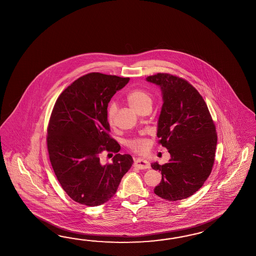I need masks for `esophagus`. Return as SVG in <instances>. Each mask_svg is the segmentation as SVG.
I'll list each match as a JSON object with an SVG mask.
<instances>
[{"label":"esophagus","instance_id":"esophagus-1","mask_svg":"<svg viewBox=\"0 0 256 256\" xmlns=\"http://www.w3.org/2000/svg\"><path fill=\"white\" fill-rule=\"evenodd\" d=\"M134 166L140 169H148L150 168V162H148L147 160H144L142 158H138L137 160H135L134 162Z\"/></svg>","mask_w":256,"mask_h":256}]
</instances>
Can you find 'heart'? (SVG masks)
<instances>
[{"label": "heart", "instance_id": "b5f03b06", "mask_svg": "<svg viewBox=\"0 0 256 256\" xmlns=\"http://www.w3.org/2000/svg\"><path fill=\"white\" fill-rule=\"evenodd\" d=\"M126 99H128V102L130 104L131 107L134 110H136L137 112L144 106L152 104L150 95L142 90H132L130 94H128ZM116 111H118L116 104H111L109 108H108V121H109L110 124H112L114 122V118ZM128 145V147L130 148L131 150H133L134 152H144L145 148H146L145 140L142 138H134L132 140H130Z\"/></svg>", "mask_w": 256, "mask_h": 256}]
</instances>
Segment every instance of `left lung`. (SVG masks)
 I'll return each instance as SVG.
<instances>
[{
	"label": "left lung",
	"instance_id": "obj_1",
	"mask_svg": "<svg viewBox=\"0 0 256 256\" xmlns=\"http://www.w3.org/2000/svg\"><path fill=\"white\" fill-rule=\"evenodd\" d=\"M146 80L162 92L157 137L170 154L168 162L152 164V169L162 174L154 194L168 200L186 199L211 174L218 142L216 126L206 102L185 80L158 73Z\"/></svg>",
	"mask_w": 256,
	"mask_h": 256
}]
</instances>
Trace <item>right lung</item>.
<instances>
[{
	"instance_id": "add662e5",
	"label": "right lung",
	"mask_w": 256,
	"mask_h": 256,
	"mask_svg": "<svg viewBox=\"0 0 256 256\" xmlns=\"http://www.w3.org/2000/svg\"><path fill=\"white\" fill-rule=\"evenodd\" d=\"M130 78L90 73L66 88L58 97L48 126L50 164L62 190L76 202L100 206L116 194L133 159L118 154L112 164L100 161L102 150L118 152L110 137L107 107Z\"/></svg>"
}]
</instances>
